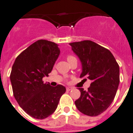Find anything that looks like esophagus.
<instances>
[{
  "label": "esophagus",
  "mask_w": 133,
  "mask_h": 133,
  "mask_svg": "<svg viewBox=\"0 0 133 133\" xmlns=\"http://www.w3.org/2000/svg\"><path fill=\"white\" fill-rule=\"evenodd\" d=\"M71 89H72V87H66V90H67V91H71Z\"/></svg>",
  "instance_id": "obj_1"
}]
</instances>
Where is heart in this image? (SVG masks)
I'll return each mask as SVG.
<instances>
[{"label": "heart", "mask_w": 133, "mask_h": 133, "mask_svg": "<svg viewBox=\"0 0 133 133\" xmlns=\"http://www.w3.org/2000/svg\"><path fill=\"white\" fill-rule=\"evenodd\" d=\"M75 58V57H74V56L72 55H68L67 56V61H69V60H70V59H71V58Z\"/></svg>", "instance_id": "obj_1"}]
</instances>
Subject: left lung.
Instances as JSON below:
<instances>
[{"label": "left lung", "mask_w": 133, "mask_h": 133, "mask_svg": "<svg viewBox=\"0 0 133 133\" xmlns=\"http://www.w3.org/2000/svg\"><path fill=\"white\" fill-rule=\"evenodd\" d=\"M82 64L81 78L91 81L87 91L79 88L81 96L75 102L81 113L96 116L107 110L115 97L120 82L119 65L107 48L91 40L70 43Z\"/></svg>", "instance_id": "obj_1"}]
</instances>
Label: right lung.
<instances>
[{"instance_id":"1","label":"right lung","mask_w":133,"mask_h":133,"mask_svg":"<svg viewBox=\"0 0 133 133\" xmlns=\"http://www.w3.org/2000/svg\"><path fill=\"white\" fill-rule=\"evenodd\" d=\"M60 54L54 42L39 39L16 58L10 79L15 98L30 116L44 119L53 114L66 88L44 83L42 78L52 71Z\"/></svg>"}]
</instances>
